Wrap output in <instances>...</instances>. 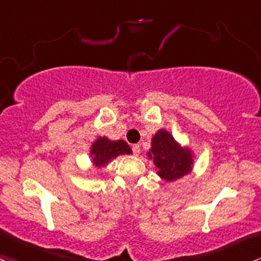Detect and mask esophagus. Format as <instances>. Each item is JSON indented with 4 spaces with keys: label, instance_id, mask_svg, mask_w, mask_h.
<instances>
[{
    "label": "esophagus",
    "instance_id": "34e87169",
    "mask_svg": "<svg viewBox=\"0 0 261 261\" xmlns=\"http://www.w3.org/2000/svg\"><path fill=\"white\" fill-rule=\"evenodd\" d=\"M133 151H134V153H135L136 156L140 155V151H141V150H140L139 145H133Z\"/></svg>",
    "mask_w": 261,
    "mask_h": 261
}]
</instances>
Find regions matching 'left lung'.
<instances>
[{"mask_svg": "<svg viewBox=\"0 0 261 261\" xmlns=\"http://www.w3.org/2000/svg\"><path fill=\"white\" fill-rule=\"evenodd\" d=\"M147 158L156 167V174L165 181H176L193 171L194 152L190 147L182 146L174 136L160 128L151 139V147Z\"/></svg>", "mask_w": 261, "mask_h": 261, "instance_id": "obj_1", "label": "left lung"}]
</instances>
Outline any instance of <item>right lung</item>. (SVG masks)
Segmentation results:
<instances>
[{"label": "right lung", "instance_id": "add662e5", "mask_svg": "<svg viewBox=\"0 0 261 261\" xmlns=\"http://www.w3.org/2000/svg\"><path fill=\"white\" fill-rule=\"evenodd\" d=\"M133 150L123 140H110L106 136H98L90 147V158L92 164L101 169L108 166L120 155H131Z\"/></svg>", "mask_w": 261, "mask_h": 261}]
</instances>
